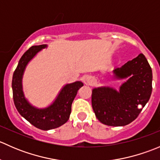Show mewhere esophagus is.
<instances>
[{"instance_id":"34e87169","label":"esophagus","mask_w":160,"mask_h":160,"mask_svg":"<svg viewBox=\"0 0 160 160\" xmlns=\"http://www.w3.org/2000/svg\"><path fill=\"white\" fill-rule=\"evenodd\" d=\"M86 82H87V83H88V84L92 85L93 83H94V80H93V77H90V76H89V77H88L86 78Z\"/></svg>"}]
</instances>
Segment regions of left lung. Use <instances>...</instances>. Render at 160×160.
Instances as JSON below:
<instances>
[{"label":"left lung","instance_id":"left-lung-1","mask_svg":"<svg viewBox=\"0 0 160 160\" xmlns=\"http://www.w3.org/2000/svg\"><path fill=\"white\" fill-rule=\"evenodd\" d=\"M113 78L124 80L119 90L110 87L92 90V108L97 118L109 126H125L133 122L149 101L152 72L143 54L112 71Z\"/></svg>","mask_w":160,"mask_h":160}]
</instances>
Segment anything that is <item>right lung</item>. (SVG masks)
I'll list each match as a JSON object with an SVG mask.
<instances>
[{
    "mask_svg": "<svg viewBox=\"0 0 160 160\" xmlns=\"http://www.w3.org/2000/svg\"><path fill=\"white\" fill-rule=\"evenodd\" d=\"M45 48H47V45L34 46L24 53L13 74L12 90L14 105L19 114L35 127L47 131L58 128L68 121L72 101L83 83L81 81H76L66 84L55 101L44 108H38L31 104L24 94L22 78L28 62Z\"/></svg>",
    "mask_w": 160,
    "mask_h": 160,
    "instance_id": "obj_1",
    "label": "right lung"
}]
</instances>
